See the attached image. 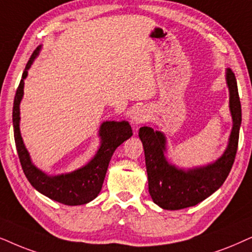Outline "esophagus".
<instances>
[{
  "mask_svg": "<svg viewBox=\"0 0 252 252\" xmlns=\"http://www.w3.org/2000/svg\"><path fill=\"white\" fill-rule=\"evenodd\" d=\"M146 112L142 108H137L133 110L132 115H131V124L135 128H138V126L144 123L146 121Z\"/></svg>",
  "mask_w": 252,
  "mask_h": 252,
  "instance_id": "34e87169",
  "label": "esophagus"
}]
</instances>
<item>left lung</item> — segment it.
<instances>
[{"instance_id":"1","label":"left lung","mask_w":252,"mask_h":252,"mask_svg":"<svg viewBox=\"0 0 252 252\" xmlns=\"http://www.w3.org/2000/svg\"><path fill=\"white\" fill-rule=\"evenodd\" d=\"M229 108L233 119L229 142L226 151L216 162L193 169L177 168L166 159V137L150 126L139 129L145 153L149 191L153 202L165 210H182L194 206L219 189L226 181L237 152L242 110L235 75L227 69Z\"/></svg>"}]
</instances>
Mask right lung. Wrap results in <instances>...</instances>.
<instances>
[{"mask_svg": "<svg viewBox=\"0 0 252 252\" xmlns=\"http://www.w3.org/2000/svg\"><path fill=\"white\" fill-rule=\"evenodd\" d=\"M39 50L40 47L33 52L30 58L24 72H23L21 83L16 91L15 101H13V135H15V143L19 161H21L26 179L39 192L55 202L64 204V205H83V204L91 202L99 194L113 153L124 140L132 136V129L126 121H122V122L106 121L101 124L99 130V136L101 137V145L94 158L87 165L75 172L55 176L47 175L36 168L32 163L31 158H30V154L21 136L19 105H21L23 94H24V79L28 77V70L38 56Z\"/></svg>", "mask_w": 252, "mask_h": 252, "instance_id": "right-lung-1", "label": "right lung"}]
</instances>
